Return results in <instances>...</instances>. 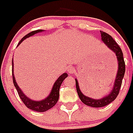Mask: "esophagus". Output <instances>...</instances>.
<instances>
[{"label": "esophagus", "mask_w": 133, "mask_h": 133, "mask_svg": "<svg viewBox=\"0 0 133 133\" xmlns=\"http://www.w3.org/2000/svg\"><path fill=\"white\" fill-rule=\"evenodd\" d=\"M68 71H69V72H70V73H72V72H73L75 71V68L73 67V66H69V67L68 68Z\"/></svg>", "instance_id": "esophagus-1"}]
</instances>
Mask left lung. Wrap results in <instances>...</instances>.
<instances>
[{
    "mask_svg": "<svg viewBox=\"0 0 133 133\" xmlns=\"http://www.w3.org/2000/svg\"><path fill=\"white\" fill-rule=\"evenodd\" d=\"M100 33L101 35H102V41L106 44V46L109 48H110L115 53L116 56H117L118 62V71L117 76L116 78L115 83H114V85L112 92L109 94L108 96H105L104 98L100 99H94L90 98V97H86L85 96H84L83 94L81 92L80 89H79L77 80L75 79L76 89H77L78 96H79L81 102L85 105L94 108L104 107V106H105V105H108L109 104H110L111 102H113L119 94L120 89H121L122 79H123L124 73H125V62L124 61L123 54H122L121 48L118 46V44L116 42L115 40L112 38V36H110L107 33L104 32V31H100Z\"/></svg>",
    "mask_w": 133,
    "mask_h": 133,
    "instance_id": "obj_1",
    "label": "left lung"
}]
</instances>
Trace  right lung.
Here are the masks:
<instances>
[{
	"label": "right lung",
	"mask_w": 133,
	"mask_h": 133,
	"mask_svg": "<svg viewBox=\"0 0 133 133\" xmlns=\"http://www.w3.org/2000/svg\"><path fill=\"white\" fill-rule=\"evenodd\" d=\"M40 31H42V29H37V30H35V31H31V32L29 33L28 34H27L26 36H25L24 37H23L22 39L20 40V42H19V44H18V46H19V44L22 42L23 40H24L25 38L30 37V36H33L34 34H36V33L40 32ZM12 81H13V83H14L15 87L17 91L19 96L20 97V98H21V99L22 100V102H23V104L25 105L26 107H28V108H29L30 110L36 111V112H46V111L48 110L49 109L52 108L53 106H54V105H56V104L57 103L59 98V89H60V87H61L62 81H63L64 79L67 77L68 75L66 74V73L62 74V75L56 80V81L55 83H54V87H53L52 90L51 91L50 96L48 97H46L45 99H43V100L42 101H38V102H37V101L31 100V99H29L28 97H26L24 95V94L22 92V91L20 89L19 86L17 85V84L16 83L15 79L14 74H13V62H12Z\"/></svg>",
	"instance_id": "right-lung-1"
}]
</instances>
